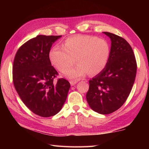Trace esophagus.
I'll list each match as a JSON object with an SVG mask.
<instances>
[{
	"instance_id": "34e87169",
	"label": "esophagus",
	"mask_w": 149,
	"mask_h": 149,
	"mask_svg": "<svg viewBox=\"0 0 149 149\" xmlns=\"http://www.w3.org/2000/svg\"><path fill=\"white\" fill-rule=\"evenodd\" d=\"M78 83V81H70V84H71V86H74V85L75 84H77Z\"/></svg>"
}]
</instances>
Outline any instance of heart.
<instances>
[{
    "mask_svg": "<svg viewBox=\"0 0 149 149\" xmlns=\"http://www.w3.org/2000/svg\"><path fill=\"white\" fill-rule=\"evenodd\" d=\"M110 47L102 38L89 35H79L66 39L63 47L54 46L50 49L49 57L50 63L60 72H63L74 62L78 65L63 73L70 79L84 77L88 72L96 75L102 72L108 62Z\"/></svg>",
    "mask_w": 149,
    "mask_h": 149,
    "instance_id": "obj_1",
    "label": "heart"
}]
</instances>
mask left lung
<instances>
[{"mask_svg":"<svg viewBox=\"0 0 149 149\" xmlns=\"http://www.w3.org/2000/svg\"><path fill=\"white\" fill-rule=\"evenodd\" d=\"M111 42L108 62L102 72L89 81L86 100L94 111L107 115L121 107L133 86L137 65L131 45L123 38L104 32Z\"/></svg>","mask_w":149,"mask_h":149,"instance_id":"obj_1","label":"left lung"}]
</instances>
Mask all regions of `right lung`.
I'll return each mask as SVG.
<instances>
[{
	"mask_svg": "<svg viewBox=\"0 0 149 149\" xmlns=\"http://www.w3.org/2000/svg\"><path fill=\"white\" fill-rule=\"evenodd\" d=\"M61 36L38 35L22 45L16 54L13 79L16 90L31 111L49 117L60 111L70 87L65 79L54 81L58 75L50 61L52 44Z\"/></svg>",
	"mask_w": 149,
	"mask_h": 149,
	"instance_id": "right-lung-1",
	"label": "right lung"
}]
</instances>
